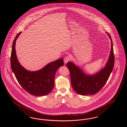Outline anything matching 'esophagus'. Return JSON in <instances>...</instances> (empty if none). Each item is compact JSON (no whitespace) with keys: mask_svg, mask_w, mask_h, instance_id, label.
Here are the masks:
<instances>
[{"mask_svg":"<svg viewBox=\"0 0 127 127\" xmlns=\"http://www.w3.org/2000/svg\"><path fill=\"white\" fill-rule=\"evenodd\" d=\"M70 60V57L69 56H66V57L64 58V62L65 64H66V63H67L68 61H69Z\"/></svg>","mask_w":127,"mask_h":127,"instance_id":"esophagus-1","label":"esophagus"}]
</instances>
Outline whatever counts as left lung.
Masks as SVG:
<instances>
[{
  "instance_id": "8db88e82",
  "label": "left lung",
  "mask_w": 127,
  "mask_h": 127,
  "mask_svg": "<svg viewBox=\"0 0 127 127\" xmlns=\"http://www.w3.org/2000/svg\"><path fill=\"white\" fill-rule=\"evenodd\" d=\"M106 33L111 40V50L105 66L99 71L93 74H89L72 62H68L66 64L70 72L73 89L79 95H93L96 94L106 83L113 70L114 65L113 43L109 34Z\"/></svg>"
}]
</instances>
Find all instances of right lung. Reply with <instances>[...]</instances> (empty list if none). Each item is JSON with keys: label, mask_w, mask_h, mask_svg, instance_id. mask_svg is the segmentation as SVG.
Listing matches in <instances>:
<instances>
[{"label": "right lung", "mask_w": 127, "mask_h": 127, "mask_svg": "<svg viewBox=\"0 0 127 127\" xmlns=\"http://www.w3.org/2000/svg\"><path fill=\"white\" fill-rule=\"evenodd\" d=\"M21 33H18L13 42L10 60L12 71L19 84L30 94L36 96L47 95L54 87L55 74L59 68L63 66V60L61 58L49 63L35 71L26 69L18 61L16 53V40Z\"/></svg>", "instance_id": "obj_1"}]
</instances>
